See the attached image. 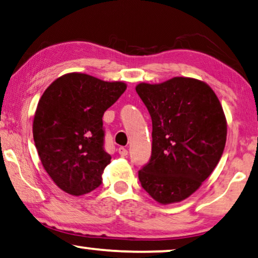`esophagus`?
Here are the masks:
<instances>
[{
	"mask_svg": "<svg viewBox=\"0 0 258 258\" xmlns=\"http://www.w3.org/2000/svg\"><path fill=\"white\" fill-rule=\"evenodd\" d=\"M118 152H119V154L120 156H127V149H125V147L123 146H120L119 149H118Z\"/></svg>",
	"mask_w": 258,
	"mask_h": 258,
	"instance_id": "1",
	"label": "esophagus"
}]
</instances>
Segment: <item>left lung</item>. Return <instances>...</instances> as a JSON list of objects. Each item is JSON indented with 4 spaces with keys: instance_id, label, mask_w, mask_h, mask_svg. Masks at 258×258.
Masks as SVG:
<instances>
[{
    "instance_id": "obj_1",
    "label": "left lung",
    "mask_w": 258,
    "mask_h": 258,
    "mask_svg": "<svg viewBox=\"0 0 258 258\" xmlns=\"http://www.w3.org/2000/svg\"><path fill=\"white\" fill-rule=\"evenodd\" d=\"M136 91L152 119V152L138 177L161 204L180 202L212 173L226 142V121L215 92L204 82L173 78L140 84Z\"/></svg>"
}]
</instances>
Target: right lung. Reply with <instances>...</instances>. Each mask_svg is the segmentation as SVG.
Wrapping results in <instances>:
<instances>
[{
    "label": "right lung",
    "instance_id": "right-lung-1",
    "mask_svg": "<svg viewBox=\"0 0 258 258\" xmlns=\"http://www.w3.org/2000/svg\"><path fill=\"white\" fill-rule=\"evenodd\" d=\"M125 89L123 82L70 73L44 91L34 116V143L44 170L61 190L81 196L101 185L111 161L102 116Z\"/></svg>",
    "mask_w": 258,
    "mask_h": 258
}]
</instances>
